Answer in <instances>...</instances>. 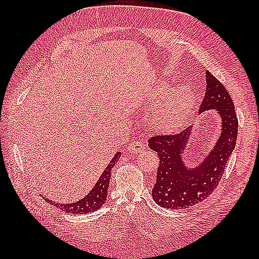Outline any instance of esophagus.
Segmentation results:
<instances>
[{"mask_svg": "<svg viewBox=\"0 0 259 259\" xmlns=\"http://www.w3.org/2000/svg\"><path fill=\"white\" fill-rule=\"evenodd\" d=\"M146 148L144 142H140V141H133L130 142L129 146H128V151L130 153H137V152H141Z\"/></svg>", "mask_w": 259, "mask_h": 259, "instance_id": "34e87169", "label": "esophagus"}]
</instances>
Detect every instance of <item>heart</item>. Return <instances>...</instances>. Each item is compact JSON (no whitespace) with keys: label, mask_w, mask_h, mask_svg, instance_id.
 Listing matches in <instances>:
<instances>
[{"label":"heart","mask_w":259,"mask_h":259,"mask_svg":"<svg viewBox=\"0 0 259 259\" xmlns=\"http://www.w3.org/2000/svg\"><path fill=\"white\" fill-rule=\"evenodd\" d=\"M157 110L155 125L162 130L176 129L188 117L194 106L195 95L188 85H180L169 90V85H161L155 91L156 102L161 101Z\"/></svg>","instance_id":"heart-1"}]
</instances>
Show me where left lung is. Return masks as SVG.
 <instances>
[{
  "mask_svg": "<svg viewBox=\"0 0 259 259\" xmlns=\"http://www.w3.org/2000/svg\"><path fill=\"white\" fill-rule=\"evenodd\" d=\"M206 93L199 112L216 109L222 118V135L213 149L199 167L189 169L181 159L191 126L178 134H164L148 140L150 149L157 152L159 166L152 198L159 206L184 209L205 200L210 196L224 176L225 167L232 155L238 133V119L233 99L218 79L206 71Z\"/></svg>",
  "mask_w": 259,
  "mask_h": 259,
  "instance_id": "left-lung-1",
  "label": "left lung"
}]
</instances>
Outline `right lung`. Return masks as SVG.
Here are the masks:
<instances>
[{"label": "right lung", "instance_id": "add662e5", "mask_svg": "<svg viewBox=\"0 0 259 259\" xmlns=\"http://www.w3.org/2000/svg\"><path fill=\"white\" fill-rule=\"evenodd\" d=\"M121 156V152H117L112 158V160L110 161L108 167L104 169V171L99 178L98 183L93 187L92 190L83 199H81L76 202L72 203H58L47 199L49 202L52 203L53 206L57 208H60L61 210L68 212V213H88L98 210L104 202L107 200V194H108V187L110 183V176H111V169L113 166L119 160Z\"/></svg>", "mask_w": 259, "mask_h": 259}]
</instances>
